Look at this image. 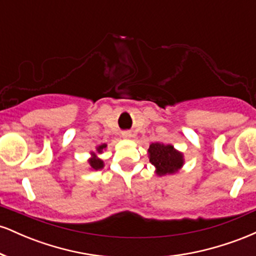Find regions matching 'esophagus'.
<instances>
[{
  "instance_id": "obj_1",
  "label": "esophagus",
  "mask_w": 256,
  "mask_h": 256,
  "mask_svg": "<svg viewBox=\"0 0 256 256\" xmlns=\"http://www.w3.org/2000/svg\"><path fill=\"white\" fill-rule=\"evenodd\" d=\"M122 138H125V140H130L132 134H131V132L124 131V132H122Z\"/></svg>"
}]
</instances>
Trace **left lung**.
<instances>
[{
  "label": "left lung",
  "mask_w": 256,
  "mask_h": 256,
  "mask_svg": "<svg viewBox=\"0 0 256 256\" xmlns=\"http://www.w3.org/2000/svg\"><path fill=\"white\" fill-rule=\"evenodd\" d=\"M149 161L155 167L158 176L174 174L184 165V155L172 144L152 143L148 149Z\"/></svg>",
  "instance_id": "obj_1"
}]
</instances>
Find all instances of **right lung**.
<instances>
[{
    "label": "right lung",
    "mask_w": 256,
    "mask_h": 256,
    "mask_svg": "<svg viewBox=\"0 0 256 256\" xmlns=\"http://www.w3.org/2000/svg\"><path fill=\"white\" fill-rule=\"evenodd\" d=\"M106 148H107V144H104H104H100L98 146H96V152H98V154H102ZM91 155H92V156L89 158L90 168L95 170V171L104 168V161H102L101 158H98V154H96V152H91Z\"/></svg>",
    "instance_id": "obj_1"
}]
</instances>
